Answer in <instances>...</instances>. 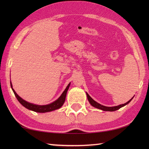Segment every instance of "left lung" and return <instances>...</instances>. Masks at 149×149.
<instances>
[{
	"mask_svg": "<svg viewBox=\"0 0 149 149\" xmlns=\"http://www.w3.org/2000/svg\"><path fill=\"white\" fill-rule=\"evenodd\" d=\"M86 95H87V98H88V101H89V102L90 103V104L92 106H93L94 107H96V108L97 109H101L102 111H116L119 109L120 108H121V107L125 106V105H127V104H128L129 102H131V101L132 100V99H133V97L132 98H131V99L129 100L128 102H127L125 104H120V105H118V106H113V107H107V106H103V105H101L100 104L97 102L96 101H95L92 98H91L89 95H88V93H86Z\"/></svg>",
	"mask_w": 149,
	"mask_h": 149,
	"instance_id": "1",
	"label": "left lung"
}]
</instances>
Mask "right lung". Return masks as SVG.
<instances>
[{
  "label": "right lung",
  "instance_id": "right-lung-1",
  "mask_svg": "<svg viewBox=\"0 0 149 149\" xmlns=\"http://www.w3.org/2000/svg\"><path fill=\"white\" fill-rule=\"evenodd\" d=\"M10 84H11V89L13 91L15 97H17L18 102H20L24 107H25L26 108L28 109L33 111H35L37 113H47V112L52 111L59 109L60 107L63 105V104L65 103L66 93H67L70 85V83L68 84V86H66L64 91H63L62 94L61 95V96H60L58 99L56 100L55 101H54V102L52 103H50L49 104H47V105H38V104H34L28 102L27 101H26L23 99H22V98L19 96L17 93H16V91L14 90L13 88L11 81H10Z\"/></svg>",
  "mask_w": 149,
  "mask_h": 149
}]
</instances>
